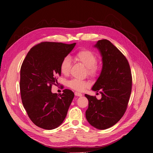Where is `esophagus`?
Returning <instances> with one entry per match:
<instances>
[{
  "label": "esophagus",
  "instance_id": "1",
  "mask_svg": "<svg viewBox=\"0 0 153 153\" xmlns=\"http://www.w3.org/2000/svg\"><path fill=\"white\" fill-rule=\"evenodd\" d=\"M74 94H75V96H79V97L82 96V94L79 92H75Z\"/></svg>",
  "mask_w": 153,
  "mask_h": 153
}]
</instances>
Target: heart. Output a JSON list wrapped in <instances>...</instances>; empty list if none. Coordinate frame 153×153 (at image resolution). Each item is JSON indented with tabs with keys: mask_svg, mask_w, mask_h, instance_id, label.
Returning <instances> with one entry per match:
<instances>
[{
	"mask_svg": "<svg viewBox=\"0 0 153 153\" xmlns=\"http://www.w3.org/2000/svg\"><path fill=\"white\" fill-rule=\"evenodd\" d=\"M75 59L78 62L82 63L86 68V71L88 75L94 76L97 74L99 70V67L96 63L97 56L91 51L88 50H83L79 51L76 56ZM71 69V59L69 57H65L60 65V70L63 74L67 75ZM68 85L70 88L77 91H83L88 83L84 80L73 79L68 82Z\"/></svg>",
	"mask_w": 153,
	"mask_h": 153,
	"instance_id": "b5f03b06",
	"label": "heart"
}]
</instances>
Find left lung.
Masks as SVG:
<instances>
[{
    "label": "left lung",
    "mask_w": 153,
    "mask_h": 153,
    "mask_svg": "<svg viewBox=\"0 0 153 153\" xmlns=\"http://www.w3.org/2000/svg\"><path fill=\"white\" fill-rule=\"evenodd\" d=\"M94 47L102 57L100 74L91 90L99 91L100 99L85 94L88 108L85 112L88 123L98 129H105L117 123L127 108L132 87L131 73L125 56L106 39L97 42Z\"/></svg>",
    "instance_id": "1"
}]
</instances>
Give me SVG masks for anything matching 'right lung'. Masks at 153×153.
Segmentation results:
<instances>
[{
	"label": "right lung",
	"instance_id": "right-lung-1",
	"mask_svg": "<svg viewBox=\"0 0 153 153\" xmlns=\"http://www.w3.org/2000/svg\"><path fill=\"white\" fill-rule=\"evenodd\" d=\"M76 44L42 42L29 51L22 65V101L31 121L41 128L55 129L67 116L74 93L65 89L58 95L51 92V86L57 84V77L61 75L60 65L62 59Z\"/></svg>",
	"mask_w": 153,
	"mask_h": 153
}]
</instances>
